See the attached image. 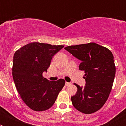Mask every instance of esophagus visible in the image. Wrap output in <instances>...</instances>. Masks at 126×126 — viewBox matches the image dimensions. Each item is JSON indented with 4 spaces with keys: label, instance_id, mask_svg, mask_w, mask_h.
Instances as JSON below:
<instances>
[{
    "label": "esophagus",
    "instance_id": "esophagus-1",
    "mask_svg": "<svg viewBox=\"0 0 126 126\" xmlns=\"http://www.w3.org/2000/svg\"><path fill=\"white\" fill-rule=\"evenodd\" d=\"M71 83H70V82H65V86H69V85H71Z\"/></svg>",
    "mask_w": 126,
    "mask_h": 126
}]
</instances>
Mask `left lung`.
<instances>
[{"instance_id": "obj_1", "label": "left lung", "mask_w": 126, "mask_h": 126, "mask_svg": "<svg viewBox=\"0 0 126 126\" xmlns=\"http://www.w3.org/2000/svg\"><path fill=\"white\" fill-rule=\"evenodd\" d=\"M65 49L80 60L79 69L85 73L86 86L75 84L78 90L71 97L72 103L82 113H94L105 105L111 92L116 73L113 55L108 48L94 42Z\"/></svg>"}]
</instances>
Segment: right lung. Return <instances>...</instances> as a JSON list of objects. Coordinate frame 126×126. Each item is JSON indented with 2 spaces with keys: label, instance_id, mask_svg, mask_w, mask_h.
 <instances>
[{
  "label": "right lung",
  "instance_id": "right-lung-1",
  "mask_svg": "<svg viewBox=\"0 0 126 126\" xmlns=\"http://www.w3.org/2000/svg\"><path fill=\"white\" fill-rule=\"evenodd\" d=\"M63 47L31 42L15 52L13 79L21 98L34 111H44L51 107L65 86L63 79L51 82L42 76L49 67L53 55Z\"/></svg>",
  "mask_w": 126,
  "mask_h": 126
}]
</instances>
